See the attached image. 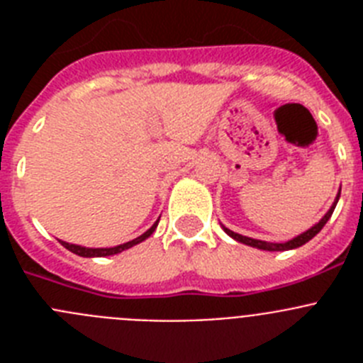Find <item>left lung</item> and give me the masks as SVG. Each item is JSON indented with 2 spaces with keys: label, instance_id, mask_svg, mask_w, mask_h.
Wrapping results in <instances>:
<instances>
[{
  "label": "left lung",
  "instance_id": "1",
  "mask_svg": "<svg viewBox=\"0 0 363 363\" xmlns=\"http://www.w3.org/2000/svg\"><path fill=\"white\" fill-rule=\"evenodd\" d=\"M338 198H340V192H338V196H336L335 203L331 205V209L327 211L325 216H323L322 220H320L318 223H316V225H313L309 230L298 234L296 238L289 240V242H285V243H271V242H262V240L247 238V236H242V234L234 233V230L227 229V227H223V230H225V233L229 234L230 238L236 240V242H242V243H245V245L256 247V249H262V251H289V249H296V247H301V245H303V243H307V242H309V240H313L314 236H316V234H318L320 230L323 229V225H325L327 221H329V218H331V214H333V211H335L336 203H338Z\"/></svg>",
  "mask_w": 363,
  "mask_h": 363
}]
</instances>
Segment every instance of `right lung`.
I'll use <instances>...</instances> for the list:
<instances>
[{
	"label": "right lung",
	"instance_id": "obj_1",
	"mask_svg": "<svg viewBox=\"0 0 363 363\" xmlns=\"http://www.w3.org/2000/svg\"><path fill=\"white\" fill-rule=\"evenodd\" d=\"M158 221H156V223H154V225L150 227L149 230H145L142 236H138V238L130 240V242H127V243H121V245H116V247H105V249H91V247L74 245V243L62 242V240H60V242H62V245L65 247V249H69L70 252H74V255H78V256H83V258H101V256H112V255H118V252L125 251V249H130V247L138 245V243H142L143 240L149 238L150 234L156 230V227H158Z\"/></svg>",
	"mask_w": 363,
	"mask_h": 363
}]
</instances>
